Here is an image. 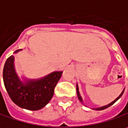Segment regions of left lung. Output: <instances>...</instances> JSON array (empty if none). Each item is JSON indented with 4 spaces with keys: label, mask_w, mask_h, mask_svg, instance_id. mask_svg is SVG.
<instances>
[{
    "label": "left lung",
    "mask_w": 128,
    "mask_h": 128,
    "mask_svg": "<svg viewBox=\"0 0 128 128\" xmlns=\"http://www.w3.org/2000/svg\"><path fill=\"white\" fill-rule=\"evenodd\" d=\"M76 90H77V94H78V99H79V101L82 104H83V100H82V96H81V95H80V91H79V87H78V83H77V86H76ZM124 89H123V90L122 91V93L120 94V95L116 98L115 100H114L112 102H111L110 104H107V105H106V106H101V107H98V108H96V109H95V110H98V111H100V110H103V109H106V108H108V107H109L110 106H112V104H114L115 102L122 96V95L123 94V93H124Z\"/></svg>",
    "instance_id": "8db88e82"
}]
</instances>
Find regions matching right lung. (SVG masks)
Listing matches in <instances>:
<instances>
[{
  "label": "right lung",
  "instance_id": "add662e5",
  "mask_svg": "<svg viewBox=\"0 0 128 128\" xmlns=\"http://www.w3.org/2000/svg\"><path fill=\"white\" fill-rule=\"evenodd\" d=\"M22 49L14 51L17 54ZM62 71H55L38 79L19 78L14 65V56L7 58L3 71L6 91L12 102L22 109L37 111L43 108L52 98L54 88Z\"/></svg>",
  "mask_w": 128,
  "mask_h": 128
}]
</instances>
